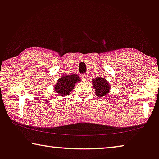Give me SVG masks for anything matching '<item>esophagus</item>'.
I'll use <instances>...</instances> for the list:
<instances>
[{"instance_id": "esophagus-1", "label": "esophagus", "mask_w": 159, "mask_h": 159, "mask_svg": "<svg viewBox=\"0 0 159 159\" xmlns=\"http://www.w3.org/2000/svg\"><path fill=\"white\" fill-rule=\"evenodd\" d=\"M82 79L84 80V81H89V75L88 74H84L82 75Z\"/></svg>"}]
</instances>
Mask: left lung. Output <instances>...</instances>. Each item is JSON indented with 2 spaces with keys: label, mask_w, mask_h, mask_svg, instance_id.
I'll return each mask as SVG.
<instances>
[{
  "label": "left lung",
  "mask_w": 159,
  "mask_h": 159,
  "mask_svg": "<svg viewBox=\"0 0 159 159\" xmlns=\"http://www.w3.org/2000/svg\"><path fill=\"white\" fill-rule=\"evenodd\" d=\"M92 86L96 91V96L99 97L107 96L111 91V85L105 78L97 77L92 79Z\"/></svg>",
  "instance_id": "obj_1"
}]
</instances>
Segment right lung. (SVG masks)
Returning a JSON list of instances; mask_svg holds the SVG:
<instances>
[{
  "label": "right lung",
  "mask_w": 159,
  "mask_h": 159,
  "mask_svg": "<svg viewBox=\"0 0 159 159\" xmlns=\"http://www.w3.org/2000/svg\"><path fill=\"white\" fill-rule=\"evenodd\" d=\"M80 81L77 74H63L57 80L54 90L59 96H66L70 94L74 89L75 85Z\"/></svg>",
  "instance_id": "right-lung-1"
}]
</instances>
